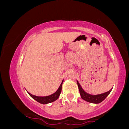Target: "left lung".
Masks as SVG:
<instances>
[{
    "mask_svg": "<svg viewBox=\"0 0 129 129\" xmlns=\"http://www.w3.org/2000/svg\"><path fill=\"white\" fill-rule=\"evenodd\" d=\"M77 84H78V88L79 90V93L81 94V98L82 100L86 101L90 103H93V104H99L101 103L103 101H104L105 99L106 98V97L109 94V93H110L111 90H109V91L106 93H102V94H96V95H93V94H90L85 92L84 90L82 89V87L81 86L79 82L77 81Z\"/></svg>",
    "mask_w": 129,
    "mask_h": 129,
    "instance_id": "1",
    "label": "left lung"
}]
</instances>
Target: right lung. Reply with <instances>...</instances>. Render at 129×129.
Listing matches in <instances>:
<instances>
[{"label":"right lung","instance_id":"1","mask_svg":"<svg viewBox=\"0 0 129 129\" xmlns=\"http://www.w3.org/2000/svg\"><path fill=\"white\" fill-rule=\"evenodd\" d=\"M63 81L62 82V83L60 84L59 87L57 89V91H56L55 93H54L53 94H51V95L47 96H37L35 95H33V94L29 93V92H28V93L29 94V95L32 98H33L34 100H36V101L39 102V103L42 104H46L48 103H51L52 102L58 99V98L59 97V95L61 93V90H62V85Z\"/></svg>","mask_w":129,"mask_h":129}]
</instances>
